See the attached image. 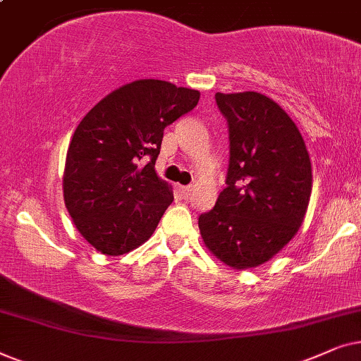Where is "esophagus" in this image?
Listing matches in <instances>:
<instances>
[{"mask_svg":"<svg viewBox=\"0 0 361 361\" xmlns=\"http://www.w3.org/2000/svg\"><path fill=\"white\" fill-rule=\"evenodd\" d=\"M191 191H193V188H191V186H180V193H181V196H183L185 200L190 198Z\"/></svg>","mask_w":361,"mask_h":361,"instance_id":"34e87169","label":"esophagus"}]
</instances>
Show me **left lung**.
<instances>
[{
	"label": "left lung",
	"instance_id": "obj_1",
	"mask_svg": "<svg viewBox=\"0 0 361 361\" xmlns=\"http://www.w3.org/2000/svg\"><path fill=\"white\" fill-rule=\"evenodd\" d=\"M228 120L229 168L214 208L198 218L204 246L233 269L267 262L295 236L312 193L297 125L259 92L216 94Z\"/></svg>",
	"mask_w": 361,
	"mask_h": 361
}]
</instances>
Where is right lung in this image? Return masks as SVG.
I'll use <instances>...</instances> for the list:
<instances>
[{"mask_svg":"<svg viewBox=\"0 0 361 361\" xmlns=\"http://www.w3.org/2000/svg\"><path fill=\"white\" fill-rule=\"evenodd\" d=\"M200 92L166 80L125 84L77 125L62 190L77 231L99 252L122 256L148 241L173 201L155 171L163 130L196 107Z\"/></svg>","mask_w":361,"mask_h":361,"instance_id":"obj_1","label":"right lung"}]
</instances>
